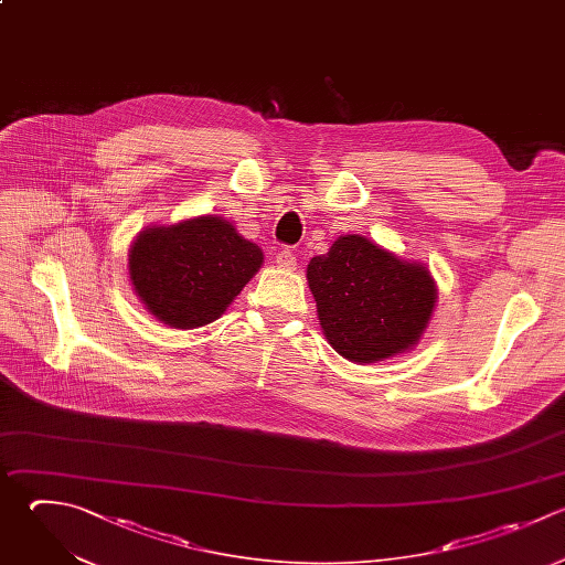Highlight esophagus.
Returning <instances> with one entry per match:
<instances>
[{
  "label": "esophagus",
  "mask_w": 565,
  "mask_h": 565,
  "mask_svg": "<svg viewBox=\"0 0 565 565\" xmlns=\"http://www.w3.org/2000/svg\"><path fill=\"white\" fill-rule=\"evenodd\" d=\"M276 265L280 267V269H294L296 267V254L291 252V249H280L278 254H276Z\"/></svg>",
  "instance_id": "34e87169"
}]
</instances>
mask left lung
<instances>
[{
    "mask_svg": "<svg viewBox=\"0 0 565 565\" xmlns=\"http://www.w3.org/2000/svg\"><path fill=\"white\" fill-rule=\"evenodd\" d=\"M327 342L358 364L413 349L435 309L430 271L373 241L347 234L307 265Z\"/></svg>",
    "mask_w": 565,
    "mask_h": 565,
    "instance_id": "1",
    "label": "left lung"
}]
</instances>
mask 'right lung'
<instances>
[{"mask_svg": "<svg viewBox=\"0 0 565 565\" xmlns=\"http://www.w3.org/2000/svg\"><path fill=\"white\" fill-rule=\"evenodd\" d=\"M263 265V249L221 216L143 230L130 247V280L168 327L196 329L225 313Z\"/></svg>", "mask_w": 565, "mask_h": 565, "instance_id": "obj_1", "label": "right lung"}]
</instances>
